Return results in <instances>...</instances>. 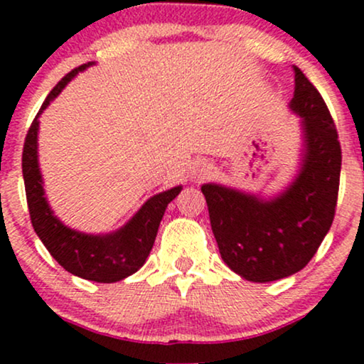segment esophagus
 <instances>
[{"instance_id":"34e87169","label":"esophagus","mask_w":364,"mask_h":364,"mask_svg":"<svg viewBox=\"0 0 364 364\" xmlns=\"http://www.w3.org/2000/svg\"><path fill=\"white\" fill-rule=\"evenodd\" d=\"M212 169L214 168H212L210 162H207V161L198 162V164L193 168V178L195 179H205L212 174Z\"/></svg>"}]
</instances>
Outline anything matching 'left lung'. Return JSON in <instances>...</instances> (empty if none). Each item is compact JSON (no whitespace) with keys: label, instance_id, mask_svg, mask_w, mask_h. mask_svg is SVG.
<instances>
[{"label":"left lung","instance_id":"obj_1","mask_svg":"<svg viewBox=\"0 0 364 364\" xmlns=\"http://www.w3.org/2000/svg\"><path fill=\"white\" fill-rule=\"evenodd\" d=\"M289 109L301 118L303 144L286 190L265 196L202 185L220 257L250 282L279 281L304 269L336 215L342 162L337 129L320 92L298 66Z\"/></svg>","mask_w":364,"mask_h":364}]
</instances>
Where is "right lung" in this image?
<instances>
[{"mask_svg":"<svg viewBox=\"0 0 364 364\" xmlns=\"http://www.w3.org/2000/svg\"><path fill=\"white\" fill-rule=\"evenodd\" d=\"M92 65L94 63L90 61L75 68L49 92L25 136L22 173L32 225L54 260L77 277L111 284L123 281L144 265L156 241L159 224L166 207L176 198L183 186H174L150 196L127 224L107 235H89V232L77 231L63 224L58 215H54L48 198L44 196V181L39 168V156H37L39 116L61 94L68 82L77 77L78 72H83Z\"/></svg>","mask_w":364,"mask_h":364,"instance_id":"add662e5","label":"right lung"}]
</instances>
